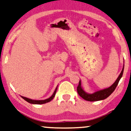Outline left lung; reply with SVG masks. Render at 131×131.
<instances>
[{
    "label": "left lung",
    "instance_id": "8db88e82",
    "mask_svg": "<svg viewBox=\"0 0 131 131\" xmlns=\"http://www.w3.org/2000/svg\"><path fill=\"white\" fill-rule=\"evenodd\" d=\"M123 70H124V66L122 69L121 73H120L119 76H118L117 80L115 81V82L110 86V87L106 88V89L102 90H100L95 92L93 94H88L86 93L85 91L83 90V89L81 87V81H79V85H78L77 87V91L78 94L81 97L85 100V101H101V100L105 99L106 98L108 97V96H110V95L112 94V93L115 90V88H116L117 85L118 84L120 79H121L122 75L123 73Z\"/></svg>",
    "mask_w": 131,
    "mask_h": 131
}]
</instances>
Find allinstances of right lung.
Listing matches in <instances>:
<instances>
[{"label":"right lung","instance_id":"1","mask_svg":"<svg viewBox=\"0 0 131 131\" xmlns=\"http://www.w3.org/2000/svg\"><path fill=\"white\" fill-rule=\"evenodd\" d=\"M57 88H56L55 91H54L53 94H52V96H51L50 97H49V99H47L45 100H42V101H35V100H32V99H28V98H26V97H23V96H21V97L23 98V99H25V101H27L28 102L30 103H32V104H43V103L49 102L51 101L52 99H53V97L55 96L56 92H57Z\"/></svg>","mask_w":131,"mask_h":131}]
</instances>
